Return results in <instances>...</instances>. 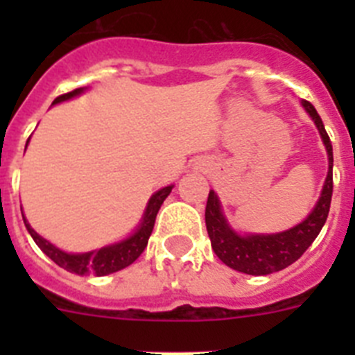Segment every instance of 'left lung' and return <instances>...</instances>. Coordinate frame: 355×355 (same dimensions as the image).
Segmentation results:
<instances>
[{
    "label": "left lung",
    "mask_w": 355,
    "mask_h": 355,
    "mask_svg": "<svg viewBox=\"0 0 355 355\" xmlns=\"http://www.w3.org/2000/svg\"><path fill=\"white\" fill-rule=\"evenodd\" d=\"M302 106L309 117L315 121L329 156V172L324 188H322L318 202L307 215L306 220L283 233L240 236L225 220L216 193L213 190L209 192L205 215L206 229H208L211 247L218 259L233 270L249 275H268L283 270L306 252L307 247L315 241L327 220L332 199V144L315 106L309 101H302Z\"/></svg>",
    "instance_id": "1"
}]
</instances>
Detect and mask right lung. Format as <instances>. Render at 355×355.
<instances>
[{
	"instance_id": "add662e5",
	"label": "right lung",
	"mask_w": 355,
	"mask_h": 355,
	"mask_svg": "<svg viewBox=\"0 0 355 355\" xmlns=\"http://www.w3.org/2000/svg\"><path fill=\"white\" fill-rule=\"evenodd\" d=\"M81 92H83V89H76V90H72V92L64 94V96H58L55 101H53V105L67 101V99H71V97L78 96V94ZM172 188H174V184L162 188V190H158L155 196L150 197L149 202H147L146 211H144V218L142 222H140L139 229H137L130 238L119 241V243H114V245L103 247V249H97V250H90V252H83V254L64 252V250H60L58 247L53 245V243H49L48 240H44L42 236H39V234L31 229V225L28 224L24 215H23V220L28 229V233H30L31 238L35 240V243L40 247V250H42L48 258H51L56 265L62 266L64 270L71 272V274H78V275L92 274V275H97V277H101V275L114 274V272L126 268V266H130L131 263H133L135 259L139 258L140 254L144 252V249L147 247V241H149L150 233H153V227H155L156 215H158L159 208H162L163 200L167 199L168 193L172 192Z\"/></svg>"
}]
</instances>
